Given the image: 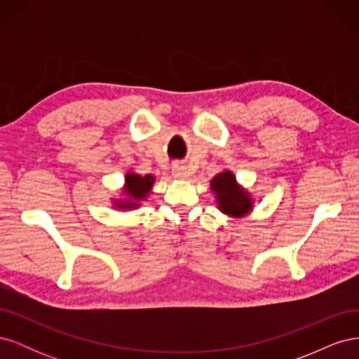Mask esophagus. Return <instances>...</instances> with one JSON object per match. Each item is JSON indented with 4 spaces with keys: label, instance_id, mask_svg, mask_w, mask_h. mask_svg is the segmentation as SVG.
Segmentation results:
<instances>
[{
    "label": "esophagus",
    "instance_id": "34e87169",
    "mask_svg": "<svg viewBox=\"0 0 359 359\" xmlns=\"http://www.w3.org/2000/svg\"><path fill=\"white\" fill-rule=\"evenodd\" d=\"M172 175L175 177V178H186V177L189 175V173H187L186 168L175 166V168H172Z\"/></svg>",
    "mask_w": 359,
    "mask_h": 359
}]
</instances>
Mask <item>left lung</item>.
Listing matches in <instances>:
<instances>
[{"mask_svg": "<svg viewBox=\"0 0 359 359\" xmlns=\"http://www.w3.org/2000/svg\"><path fill=\"white\" fill-rule=\"evenodd\" d=\"M211 191L215 196L217 208L232 219H244L253 211V198L236 181L232 170H223L211 180Z\"/></svg>", "mask_w": 359, "mask_h": 359, "instance_id": "obj_1", "label": "left lung"}]
</instances>
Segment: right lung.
I'll list each match as a JSON object with an SVG mask.
<instances>
[{
    "mask_svg": "<svg viewBox=\"0 0 359 359\" xmlns=\"http://www.w3.org/2000/svg\"><path fill=\"white\" fill-rule=\"evenodd\" d=\"M156 182V177L153 175H139V173H135L132 170H128L126 173L124 178V187L121 196L118 199H114V206L116 210L121 211H130V210H136L140 206L144 201L148 199V194L151 193V189H153Z\"/></svg>",
    "mask_w": 359,
    "mask_h": 359,
    "instance_id": "right-lung-1",
    "label": "right lung"
}]
</instances>
